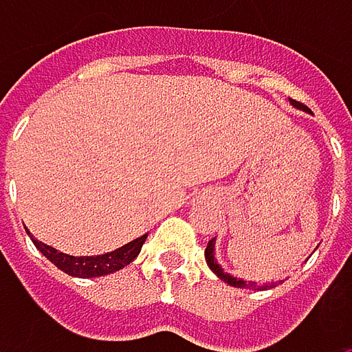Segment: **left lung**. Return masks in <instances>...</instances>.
I'll return each instance as SVG.
<instances>
[{"mask_svg":"<svg viewBox=\"0 0 352 352\" xmlns=\"http://www.w3.org/2000/svg\"><path fill=\"white\" fill-rule=\"evenodd\" d=\"M292 104H294V106H300V102H296V100H294ZM206 263H208V267H210V269H212V271H214L222 281H226L228 285H232V287H246V283L243 281V279H236V277H232V275L224 273V271H222V267L214 261V239H212V241L208 243V246H206ZM248 287H250V285H248ZM265 287H267V285H265ZM269 287H271V285H269Z\"/></svg>","mask_w":352,"mask_h":352,"instance_id":"8db88e82","label":"left lung"}]
</instances>
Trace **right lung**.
<instances>
[{
  "label": "right lung",
  "instance_id": "1",
  "mask_svg": "<svg viewBox=\"0 0 352 352\" xmlns=\"http://www.w3.org/2000/svg\"><path fill=\"white\" fill-rule=\"evenodd\" d=\"M146 236L148 234H144V236H140V239H136V241H132L128 245L120 246V248H116V250H111L107 254H100V256H71V254L58 252L56 248L36 241L34 236H32V243L50 263H54L67 275H73V277H102V275L116 273V271L124 269L126 265H130L138 256Z\"/></svg>",
  "mask_w": 352,
  "mask_h": 352
}]
</instances>
